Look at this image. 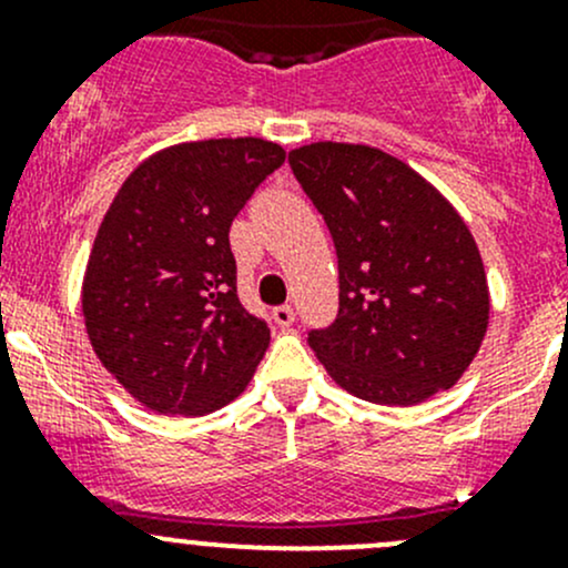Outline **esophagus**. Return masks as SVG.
I'll list each match as a JSON object with an SVG mask.
<instances>
[{
  "label": "esophagus",
  "mask_w": 568,
  "mask_h": 568,
  "mask_svg": "<svg viewBox=\"0 0 568 568\" xmlns=\"http://www.w3.org/2000/svg\"><path fill=\"white\" fill-rule=\"evenodd\" d=\"M272 316H274V321H277V324L283 326V329H285V326L294 324L296 313H294V307H291V305H280V307H274Z\"/></svg>",
  "instance_id": "1"
}]
</instances>
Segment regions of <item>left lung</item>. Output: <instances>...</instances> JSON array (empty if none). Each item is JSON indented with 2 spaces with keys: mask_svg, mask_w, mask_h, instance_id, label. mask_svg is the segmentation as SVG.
Listing matches in <instances>:
<instances>
[{
  "mask_svg": "<svg viewBox=\"0 0 568 568\" xmlns=\"http://www.w3.org/2000/svg\"><path fill=\"white\" fill-rule=\"evenodd\" d=\"M288 164L337 252V316L307 332L326 374L387 406L454 387L489 324L484 263L454 205L379 148L313 142Z\"/></svg>",
  "mask_w": 568,
  "mask_h": 568,
  "instance_id": "obj_1",
  "label": "left lung"
}]
</instances>
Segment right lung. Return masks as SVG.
<instances>
[{"instance_id": "1", "label": "right lung", "mask_w": 568, "mask_h": 568, "mask_svg": "<svg viewBox=\"0 0 568 568\" xmlns=\"http://www.w3.org/2000/svg\"><path fill=\"white\" fill-rule=\"evenodd\" d=\"M285 151L257 136L183 142L145 159L95 236L84 326L104 368L148 409L209 415L268 346L236 294L231 225Z\"/></svg>"}]
</instances>
